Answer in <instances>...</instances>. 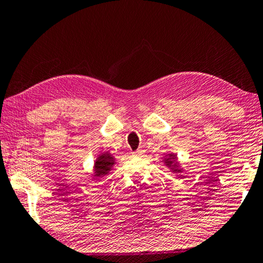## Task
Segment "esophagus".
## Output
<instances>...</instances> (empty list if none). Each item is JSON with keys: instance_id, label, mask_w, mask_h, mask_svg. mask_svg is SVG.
I'll return each instance as SVG.
<instances>
[{"instance_id": "34e87169", "label": "esophagus", "mask_w": 263, "mask_h": 263, "mask_svg": "<svg viewBox=\"0 0 263 263\" xmlns=\"http://www.w3.org/2000/svg\"><path fill=\"white\" fill-rule=\"evenodd\" d=\"M143 154H144V151H142V149H137L135 153H133V155L134 156H143Z\"/></svg>"}]
</instances>
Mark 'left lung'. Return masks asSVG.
Wrapping results in <instances>:
<instances>
[{
    "label": "left lung",
    "mask_w": 263,
    "mask_h": 263,
    "mask_svg": "<svg viewBox=\"0 0 263 263\" xmlns=\"http://www.w3.org/2000/svg\"><path fill=\"white\" fill-rule=\"evenodd\" d=\"M163 163L165 167L171 169L172 173H175L176 175L183 173V169L181 167V163L179 162V159H177V155L171 153V154H167L165 157H163Z\"/></svg>",
    "instance_id": "1"
}]
</instances>
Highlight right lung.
<instances>
[{"label": "right lung", "mask_w": 263, "mask_h": 263, "mask_svg": "<svg viewBox=\"0 0 263 263\" xmlns=\"http://www.w3.org/2000/svg\"><path fill=\"white\" fill-rule=\"evenodd\" d=\"M116 164L115 156H112L109 152H103L96 157L94 165H92L91 177L92 180H100L108 175V173L111 171L112 167Z\"/></svg>", "instance_id": "right-lung-1"}]
</instances>
